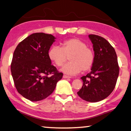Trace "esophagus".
<instances>
[{"mask_svg":"<svg viewBox=\"0 0 131 131\" xmlns=\"http://www.w3.org/2000/svg\"><path fill=\"white\" fill-rule=\"evenodd\" d=\"M63 77L64 79H70L71 77L70 76H66V75H63Z\"/></svg>","mask_w":131,"mask_h":131,"instance_id":"1","label":"esophagus"}]
</instances>
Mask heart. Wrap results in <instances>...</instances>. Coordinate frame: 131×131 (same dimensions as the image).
Returning a JSON list of instances; mask_svg holds the SVG:
<instances>
[{
    "instance_id": "heart-1",
    "label": "heart",
    "mask_w": 131,
    "mask_h": 131,
    "mask_svg": "<svg viewBox=\"0 0 131 131\" xmlns=\"http://www.w3.org/2000/svg\"><path fill=\"white\" fill-rule=\"evenodd\" d=\"M50 59L58 66H62L69 57V62L62 68L65 73L74 75L82 70L86 71L92 67L94 54L84 41L79 39L66 40L61 43V47L54 46L48 52Z\"/></svg>"
}]
</instances>
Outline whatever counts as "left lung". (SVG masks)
Segmentation results:
<instances>
[{
    "label": "left lung",
    "mask_w": 131,
    "mask_h": 131,
    "mask_svg": "<svg viewBox=\"0 0 131 131\" xmlns=\"http://www.w3.org/2000/svg\"><path fill=\"white\" fill-rule=\"evenodd\" d=\"M88 37L93 44L94 62L90 73L81 77L83 85L77 94L84 101L97 102L114 90L119 66L114 48L105 39L95 35Z\"/></svg>",
    "instance_id": "left-lung-1"
}]
</instances>
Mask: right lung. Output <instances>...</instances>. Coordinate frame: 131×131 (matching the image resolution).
I'll return each instance as SVG.
<instances>
[{"mask_svg": "<svg viewBox=\"0 0 131 131\" xmlns=\"http://www.w3.org/2000/svg\"><path fill=\"white\" fill-rule=\"evenodd\" d=\"M55 39L52 35L35 33L18 44L14 52L11 72L15 88L30 101L48 97L62 78L63 73L51 65L48 56Z\"/></svg>", "mask_w": 131, "mask_h": 131, "instance_id": "right-lung-1", "label": "right lung"}]
</instances>
